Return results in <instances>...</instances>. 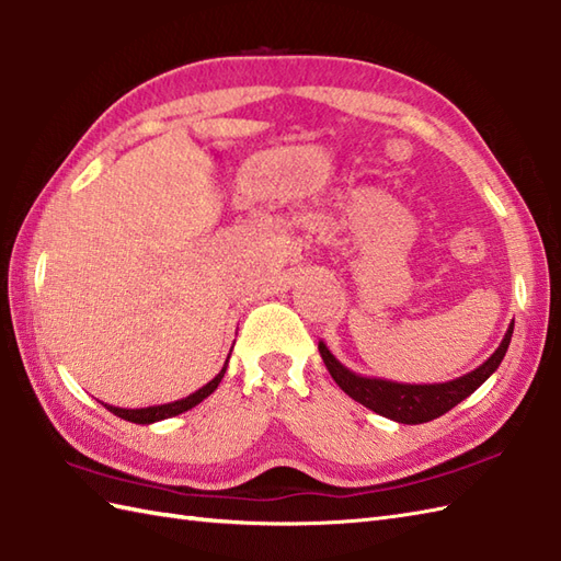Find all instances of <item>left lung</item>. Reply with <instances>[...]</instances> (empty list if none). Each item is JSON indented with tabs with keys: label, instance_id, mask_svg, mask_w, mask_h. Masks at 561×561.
Returning a JSON list of instances; mask_svg holds the SVG:
<instances>
[{
	"label": "left lung",
	"instance_id": "left-lung-1",
	"mask_svg": "<svg viewBox=\"0 0 561 561\" xmlns=\"http://www.w3.org/2000/svg\"><path fill=\"white\" fill-rule=\"evenodd\" d=\"M512 333L514 321L508 323L500 347H496L480 367L468 371L463 377L442 383H401L379 377H363L357 375V371L347 369L343 363H339L323 341H319V353L333 381L339 383L353 401L375 410L381 417L401 422V425H422V422H430L434 417L449 413L454 405L466 401L478 386H482L494 375L508 351V343H512Z\"/></svg>",
	"mask_w": 561,
	"mask_h": 561
}]
</instances>
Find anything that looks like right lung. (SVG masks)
I'll list each match as a JSON object with an SVG mask.
<instances>
[{
	"instance_id": "right-lung-1",
	"label": "right lung",
	"mask_w": 561,
	"mask_h": 561,
	"mask_svg": "<svg viewBox=\"0 0 561 561\" xmlns=\"http://www.w3.org/2000/svg\"><path fill=\"white\" fill-rule=\"evenodd\" d=\"M232 353V351H230ZM230 359V355H228ZM228 359L226 365H222V369L218 371V375L210 379L208 383H204L202 389L180 398V401H172V403H160V405H148V408H117V405H110V403H103L110 413H115L117 417L127 420V422H136V425H153V422H160V420H168V417H175L180 413H186V410H192L194 405H198L204 401V398H208L210 393H214L218 389L220 379L226 377V369H228Z\"/></svg>"
}]
</instances>
